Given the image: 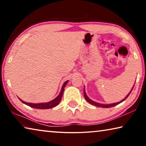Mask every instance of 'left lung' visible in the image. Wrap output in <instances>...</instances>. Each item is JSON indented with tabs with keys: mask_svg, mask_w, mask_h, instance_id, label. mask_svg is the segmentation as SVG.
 I'll return each instance as SVG.
<instances>
[{
	"mask_svg": "<svg viewBox=\"0 0 146 146\" xmlns=\"http://www.w3.org/2000/svg\"><path fill=\"white\" fill-rule=\"evenodd\" d=\"M132 90H133V89H132ZM132 90H131V91H132ZM131 92H130L129 94H128V95L126 96V97H125V98H124V99L122 100H121L120 102H117V103H114V104H99V103H97V102H94V101H93L92 100H91L90 98H89V97H88L87 95H86V94L85 90H84V95L85 99H86V100H87L89 103L91 104L94 105V106H97V107H102V108H111V107H113V106H115L118 105V104H120V103H121V102H122L123 101H124L125 99H126V98H127L128 97H129V95H130Z\"/></svg>",
	"mask_w": 146,
	"mask_h": 146,
	"instance_id": "8db88e82",
	"label": "left lung"
}]
</instances>
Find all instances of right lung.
<instances>
[{
    "mask_svg": "<svg viewBox=\"0 0 146 146\" xmlns=\"http://www.w3.org/2000/svg\"><path fill=\"white\" fill-rule=\"evenodd\" d=\"M68 82V80L66 81L64 83V84L62 86V90L60 94H59L58 96L57 97H56L55 99H53V100L50 101L49 102H46V103H40V104H32V103H28V102H24L23 100H22L21 98H19L20 100L22 102L25 104L28 105L29 106H30L31 108H36V109H41V110H44V109H50L52 108L55 106H57L58 104V103L60 102V100L62 99V95H63V92L64 90V88H65L66 85L67 84V83Z\"/></svg>",
    "mask_w": 146,
    "mask_h": 146,
    "instance_id": "right-lung-1",
    "label": "right lung"
}]
</instances>
